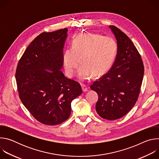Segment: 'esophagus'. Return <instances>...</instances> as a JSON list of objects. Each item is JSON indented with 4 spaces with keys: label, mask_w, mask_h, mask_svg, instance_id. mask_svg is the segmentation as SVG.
I'll return each instance as SVG.
<instances>
[{
    "label": "esophagus",
    "mask_w": 159,
    "mask_h": 159,
    "mask_svg": "<svg viewBox=\"0 0 159 159\" xmlns=\"http://www.w3.org/2000/svg\"><path fill=\"white\" fill-rule=\"evenodd\" d=\"M81 87H82V90H83L84 92H87V90H88V88H87V87L85 85L82 84V85H81Z\"/></svg>",
    "instance_id": "obj_1"
}]
</instances>
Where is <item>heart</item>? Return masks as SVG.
Wrapping results in <instances>:
<instances>
[{
    "mask_svg": "<svg viewBox=\"0 0 159 159\" xmlns=\"http://www.w3.org/2000/svg\"><path fill=\"white\" fill-rule=\"evenodd\" d=\"M116 50V42L111 36L94 33L79 34L73 39L72 48H66L63 54L65 74L72 77L81 63L78 72L81 80L90 79L93 74L101 75L111 67Z\"/></svg>",
    "mask_w": 159,
    "mask_h": 159,
    "instance_id": "b5f03b06",
    "label": "heart"
}]
</instances>
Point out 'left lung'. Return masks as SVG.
I'll return each instance as SVG.
<instances>
[{
    "mask_svg": "<svg viewBox=\"0 0 159 159\" xmlns=\"http://www.w3.org/2000/svg\"><path fill=\"white\" fill-rule=\"evenodd\" d=\"M117 40V55L111 69L90 89L99 99L98 114L107 120L122 118L137 101L144 74V66L139 51L131 40L115 26H109Z\"/></svg>",
    "mask_w": 159,
    "mask_h": 159,
    "instance_id": "left-lung-1",
    "label": "left lung"
}]
</instances>
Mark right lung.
<instances>
[{
	"label": "right lung",
	"instance_id": "obj_1",
	"mask_svg": "<svg viewBox=\"0 0 159 159\" xmlns=\"http://www.w3.org/2000/svg\"><path fill=\"white\" fill-rule=\"evenodd\" d=\"M67 28L44 32L28 47L16 71L19 98L32 116L47 125L66 121L72 101L82 93L80 84L60 70Z\"/></svg>",
	"mask_w": 159,
	"mask_h": 159
}]
</instances>
